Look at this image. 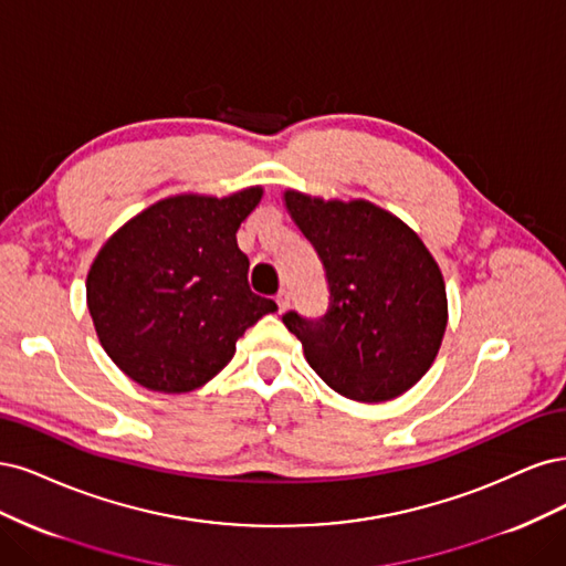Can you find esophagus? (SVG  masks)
I'll return each mask as SVG.
<instances>
[{
	"instance_id": "esophagus-1",
	"label": "esophagus",
	"mask_w": 566,
	"mask_h": 566,
	"mask_svg": "<svg viewBox=\"0 0 566 566\" xmlns=\"http://www.w3.org/2000/svg\"><path fill=\"white\" fill-rule=\"evenodd\" d=\"M277 307H280V313H284V310L289 307V291H280V294H277Z\"/></svg>"
}]
</instances>
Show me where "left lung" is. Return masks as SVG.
Masks as SVG:
<instances>
[{
  "label": "left lung",
  "instance_id": "obj_1",
  "mask_svg": "<svg viewBox=\"0 0 566 566\" xmlns=\"http://www.w3.org/2000/svg\"><path fill=\"white\" fill-rule=\"evenodd\" d=\"M329 284L319 319L286 313L315 374L355 402H388L426 376L440 353L449 310L442 270L405 221L367 199L284 192Z\"/></svg>",
  "mask_w": 566,
  "mask_h": 566
}]
</instances>
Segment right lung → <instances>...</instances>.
I'll return each instance as SVG.
<instances>
[{"label":"right lung","mask_w":566,"mask_h":566,"mask_svg":"<svg viewBox=\"0 0 566 566\" xmlns=\"http://www.w3.org/2000/svg\"><path fill=\"white\" fill-rule=\"evenodd\" d=\"M263 188L159 199L107 240L86 275V305L117 367L155 392L202 388L275 301L249 289L237 230Z\"/></svg>","instance_id":"add662e5"}]
</instances>
